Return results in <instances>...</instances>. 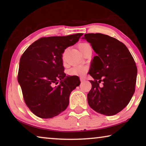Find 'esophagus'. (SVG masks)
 <instances>
[{
    "instance_id": "1",
    "label": "esophagus",
    "mask_w": 146,
    "mask_h": 146,
    "mask_svg": "<svg viewBox=\"0 0 146 146\" xmlns=\"http://www.w3.org/2000/svg\"><path fill=\"white\" fill-rule=\"evenodd\" d=\"M80 81L81 82H84V81H85V78H83V77H80Z\"/></svg>"
}]
</instances>
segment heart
<instances>
[{
  "label": "heart",
  "instance_id": "obj_1",
  "mask_svg": "<svg viewBox=\"0 0 146 146\" xmlns=\"http://www.w3.org/2000/svg\"><path fill=\"white\" fill-rule=\"evenodd\" d=\"M90 45L89 44L87 43H82L79 45V49H81L83 48H84L85 46ZM63 58H64V54L63 55ZM88 70V66H84V65H78L75 66L71 68L69 70V74L71 76H82L86 75V73H87Z\"/></svg>",
  "mask_w": 146,
  "mask_h": 146
}]
</instances>
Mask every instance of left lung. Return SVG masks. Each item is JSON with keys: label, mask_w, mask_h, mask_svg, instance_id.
Instances as JSON below:
<instances>
[{"label": "left lung", "mask_w": 146, "mask_h": 146, "mask_svg": "<svg viewBox=\"0 0 146 146\" xmlns=\"http://www.w3.org/2000/svg\"><path fill=\"white\" fill-rule=\"evenodd\" d=\"M83 38L97 53L89 71L94 80H90L92 88L88 94V104L102 115L117 114L135 93L137 68L134 59L125 44L111 36L88 33Z\"/></svg>", "instance_id": "1"}]
</instances>
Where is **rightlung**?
Listing matches in <instances>:
<instances>
[{
	"label": "right lung",
	"mask_w": 146,
	"mask_h": 146,
	"mask_svg": "<svg viewBox=\"0 0 146 146\" xmlns=\"http://www.w3.org/2000/svg\"><path fill=\"white\" fill-rule=\"evenodd\" d=\"M82 35L40 38L21 56L18 82L27 106L37 117L51 118L64 111L71 91L80 85L78 77L64 73L62 54Z\"/></svg>",
	"instance_id": "add662e5"
}]
</instances>
